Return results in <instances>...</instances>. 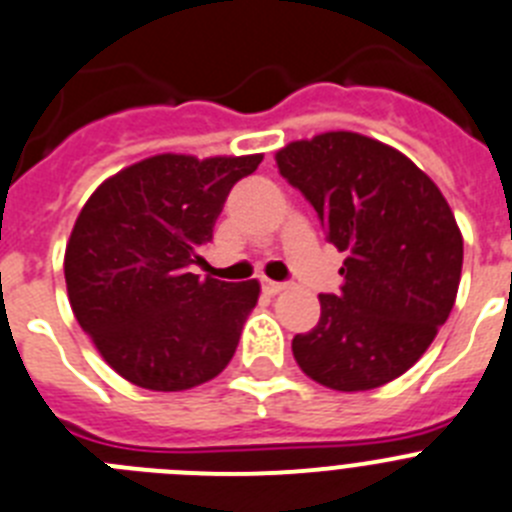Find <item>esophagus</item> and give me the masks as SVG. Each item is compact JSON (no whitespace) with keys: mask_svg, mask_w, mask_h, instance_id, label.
I'll use <instances>...</instances> for the list:
<instances>
[{"mask_svg":"<svg viewBox=\"0 0 512 512\" xmlns=\"http://www.w3.org/2000/svg\"><path fill=\"white\" fill-rule=\"evenodd\" d=\"M261 287H264L266 295H279V292H284V289H287V284H284V282H271V279H264V282H261Z\"/></svg>","mask_w":512,"mask_h":512,"instance_id":"esophagus-1","label":"esophagus"}]
</instances>
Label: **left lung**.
Masks as SVG:
<instances>
[{"label":"left lung","mask_w":512,"mask_h":512,"mask_svg":"<svg viewBox=\"0 0 512 512\" xmlns=\"http://www.w3.org/2000/svg\"><path fill=\"white\" fill-rule=\"evenodd\" d=\"M274 158L346 253L341 295H320L318 325L292 341L295 361L330 390L382 387L425 354L454 307L464 261L454 212L405 153L361 133L295 140Z\"/></svg>","instance_id":"obj_1"}]
</instances>
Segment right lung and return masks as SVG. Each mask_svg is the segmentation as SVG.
Here are the masks:
<instances>
[{
	"mask_svg": "<svg viewBox=\"0 0 512 512\" xmlns=\"http://www.w3.org/2000/svg\"><path fill=\"white\" fill-rule=\"evenodd\" d=\"M261 158L158 153L104 179L81 207L63 256L69 302L122 379L182 392L233 359L259 282L200 279L192 264L205 261L233 184Z\"/></svg>",
	"mask_w": 512,
	"mask_h": 512,
	"instance_id": "obj_1",
	"label": "right lung"
}]
</instances>
